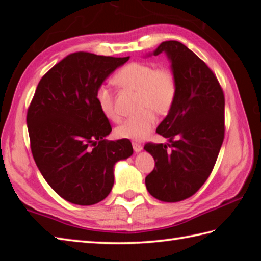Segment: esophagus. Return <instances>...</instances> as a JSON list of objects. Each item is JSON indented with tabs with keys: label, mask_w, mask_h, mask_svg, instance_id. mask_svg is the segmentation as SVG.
Instances as JSON below:
<instances>
[{
	"label": "esophagus",
	"mask_w": 261,
	"mask_h": 261,
	"mask_svg": "<svg viewBox=\"0 0 261 261\" xmlns=\"http://www.w3.org/2000/svg\"><path fill=\"white\" fill-rule=\"evenodd\" d=\"M133 148H134V150L136 153H140L141 150L143 149V146L141 145V144H138V143H133Z\"/></svg>",
	"instance_id": "obj_1"
}]
</instances>
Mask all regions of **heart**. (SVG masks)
<instances>
[{"label":"heart","instance_id":"heart-1","mask_svg":"<svg viewBox=\"0 0 261 261\" xmlns=\"http://www.w3.org/2000/svg\"><path fill=\"white\" fill-rule=\"evenodd\" d=\"M115 82L126 89L137 90V105L143 111L127 118L116 127L115 134L119 138L143 141L156 124V113L170 111L176 96V79L171 69L155 68L150 63L132 62L116 73ZM95 99L101 114L111 120H118L119 114L115 107L114 94L109 86L102 84L96 90Z\"/></svg>","mask_w":261,"mask_h":261}]
</instances>
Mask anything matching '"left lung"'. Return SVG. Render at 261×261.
I'll return each mask as SVG.
<instances>
[{"label":"left lung","instance_id":"8db88e82","mask_svg":"<svg viewBox=\"0 0 261 261\" xmlns=\"http://www.w3.org/2000/svg\"><path fill=\"white\" fill-rule=\"evenodd\" d=\"M162 52L171 62L176 96L156 129L167 143L144 146L155 161L145 184L158 200L178 202L204 184L216 164L224 138V96L210 68L184 44L164 41L147 56Z\"/></svg>","mask_w":261,"mask_h":261}]
</instances>
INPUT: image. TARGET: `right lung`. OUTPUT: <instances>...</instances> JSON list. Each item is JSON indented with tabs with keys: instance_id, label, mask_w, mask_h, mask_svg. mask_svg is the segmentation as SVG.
<instances>
[{
	"instance_id": "right-lung-1",
	"label": "right lung",
	"mask_w": 261,
	"mask_h": 261,
	"mask_svg": "<svg viewBox=\"0 0 261 261\" xmlns=\"http://www.w3.org/2000/svg\"><path fill=\"white\" fill-rule=\"evenodd\" d=\"M129 57L67 56L44 74L28 109L39 171L62 199L92 205L111 193L114 169L133 154L128 140L107 141L112 127L95 99L98 87Z\"/></svg>"
}]
</instances>
